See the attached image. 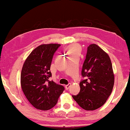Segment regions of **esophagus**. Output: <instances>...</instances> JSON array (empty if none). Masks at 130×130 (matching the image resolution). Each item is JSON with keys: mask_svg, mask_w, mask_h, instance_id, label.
Masks as SVG:
<instances>
[{"mask_svg": "<svg viewBox=\"0 0 130 130\" xmlns=\"http://www.w3.org/2000/svg\"><path fill=\"white\" fill-rule=\"evenodd\" d=\"M70 85H71V84H70V83H69V84H67V85H66V86H65L66 89V90H68V89H69V88H70Z\"/></svg>", "mask_w": 130, "mask_h": 130, "instance_id": "34e87169", "label": "esophagus"}]
</instances>
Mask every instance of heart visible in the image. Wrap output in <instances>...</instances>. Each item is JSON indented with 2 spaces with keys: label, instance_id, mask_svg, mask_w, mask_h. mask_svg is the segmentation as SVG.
Segmentation results:
<instances>
[{
  "label": "heart",
  "instance_id": "heart-1",
  "mask_svg": "<svg viewBox=\"0 0 130 130\" xmlns=\"http://www.w3.org/2000/svg\"><path fill=\"white\" fill-rule=\"evenodd\" d=\"M67 52L68 57L73 55H79L81 52V48L76 44H73L68 46L67 48Z\"/></svg>",
  "mask_w": 130,
  "mask_h": 130
}]
</instances>
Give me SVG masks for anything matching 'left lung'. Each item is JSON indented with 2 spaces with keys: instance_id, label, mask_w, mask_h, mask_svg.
<instances>
[{
  "instance_id": "1",
  "label": "left lung",
  "mask_w": 130,
  "mask_h": 130,
  "mask_svg": "<svg viewBox=\"0 0 130 130\" xmlns=\"http://www.w3.org/2000/svg\"><path fill=\"white\" fill-rule=\"evenodd\" d=\"M82 75L85 79L80 83L79 93L72 97L85 110H94L106 102L114 83L110 58L96 44L88 47Z\"/></svg>"
}]
</instances>
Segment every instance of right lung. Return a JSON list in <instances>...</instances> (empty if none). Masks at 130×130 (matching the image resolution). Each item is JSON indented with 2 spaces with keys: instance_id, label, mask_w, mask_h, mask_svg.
<instances>
[{
  "instance_id": "1",
  "label": "right lung",
  "mask_w": 130,
  "mask_h": 130,
  "mask_svg": "<svg viewBox=\"0 0 130 130\" xmlns=\"http://www.w3.org/2000/svg\"><path fill=\"white\" fill-rule=\"evenodd\" d=\"M60 44H42L26 59L21 73L22 90L29 102L41 110H50L57 104L64 88L49 81L54 54Z\"/></svg>"
}]
</instances>
